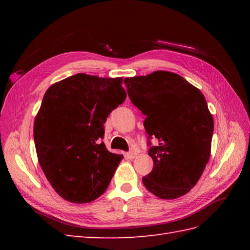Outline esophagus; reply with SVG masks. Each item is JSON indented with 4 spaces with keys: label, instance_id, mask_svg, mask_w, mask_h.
Instances as JSON below:
<instances>
[{
    "label": "esophagus",
    "instance_id": "1",
    "mask_svg": "<svg viewBox=\"0 0 250 250\" xmlns=\"http://www.w3.org/2000/svg\"><path fill=\"white\" fill-rule=\"evenodd\" d=\"M136 156H137V151L134 149H132L131 151L126 152V157H128L129 159H134Z\"/></svg>",
    "mask_w": 250,
    "mask_h": 250
}]
</instances>
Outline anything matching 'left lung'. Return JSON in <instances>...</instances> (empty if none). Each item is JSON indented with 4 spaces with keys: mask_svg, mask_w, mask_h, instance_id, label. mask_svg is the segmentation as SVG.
<instances>
[{
    "mask_svg": "<svg viewBox=\"0 0 250 250\" xmlns=\"http://www.w3.org/2000/svg\"><path fill=\"white\" fill-rule=\"evenodd\" d=\"M129 98L146 116L152 171L143 177L147 190L172 200L188 193L209 160L213 116L198 88L175 73L157 71L125 79ZM157 138V146L150 140Z\"/></svg>",
    "mask_w": 250,
    "mask_h": 250,
    "instance_id": "8db88e82",
    "label": "left lung"
}]
</instances>
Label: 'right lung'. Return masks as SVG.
I'll return each instance as SVG.
<instances>
[{
    "label": "right lung",
    "instance_id": "add662e5",
    "mask_svg": "<svg viewBox=\"0 0 250 250\" xmlns=\"http://www.w3.org/2000/svg\"><path fill=\"white\" fill-rule=\"evenodd\" d=\"M122 78L76 74L47 90L34 121L37 158L63 199L88 203L107 189L121 155L102 142L111 110L125 102Z\"/></svg>",
    "mask_w": 250,
    "mask_h": 250
}]
</instances>
